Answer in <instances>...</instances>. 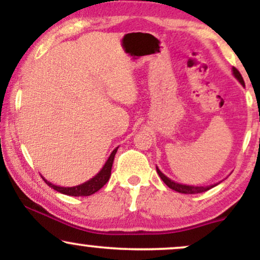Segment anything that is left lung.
<instances>
[{
    "label": "left lung",
    "mask_w": 260,
    "mask_h": 260,
    "mask_svg": "<svg viewBox=\"0 0 260 260\" xmlns=\"http://www.w3.org/2000/svg\"><path fill=\"white\" fill-rule=\"evenodd\" d=\"M232 72H234V76L237 78L238 82L241 83V84L244 85V80L242 78V76H241V73L238 72L237 68L232 67ZM156 171L157 174H159L160 178L164 181V183L166 184L169 188H171V189L176 190V192L178 193H184V194H196V193H203V192H207V190L210 189V188L215 187L216 184H210V186H207V187H197V186H187V184H181V183H177V182H174L172 180H170L169 177H166L165 175L162 174V172L160 171L159 169L156 168Z\"/></svg>",
    "instance_id": "1"
}]
</instances>
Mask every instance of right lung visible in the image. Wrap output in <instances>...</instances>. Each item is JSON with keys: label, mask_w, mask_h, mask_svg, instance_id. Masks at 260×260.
<instances>
[{"label": "right lung", "mask_w": 260, "mask_h": 260, "mask_svg": "<svg viewBox=\"0 0 260 260\" xmlns=\"http://www.w3.org/2000/svg\"><path fill=\"white\" fill-rule=\"evenodd\" d=\"M117 149H113V151L111 155L109 156V159L104 165V168L100 170V172L96 176L91 178V180L84 182V183L79 184V186H74V187H61V186H56V184H52L51 182H49L47 180H45L43 177V180L46 182V184H49L50 187L53 188L57 192L62 193V194H67V196H72V197H86V196H91L94 194L95 192L101 189L109 181L110 176H111V169H112V164H113V159H115V155L117 153Z\"/></svg>", "instance_id": "right-lung-1"}]
</instances>
